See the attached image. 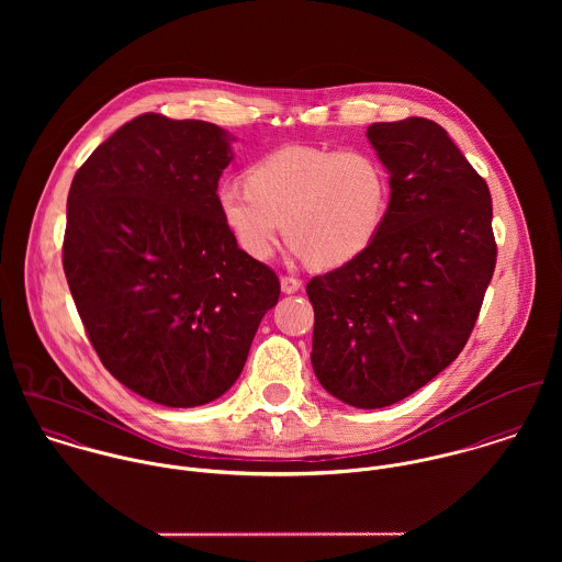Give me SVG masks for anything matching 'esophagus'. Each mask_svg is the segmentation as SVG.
<instances>
[{"instance_id": "34e87169", "label": "esophagus", "mask_w": 562, "mask_h": 562, "mask_svg": "<svg viewBox=\"0 0 562 562\" xmlns=\"http://www.w3.org/2000/svg\"><path fill=\"white\" fill-rule=\"evenodd\" d=\"M301 288H303L301 279H296V277H281V290H283V294H296Z\"/></svg>"}]
</instances>
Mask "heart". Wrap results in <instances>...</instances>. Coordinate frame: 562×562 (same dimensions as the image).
Segmentation results:
<instances>
[{
	"mask_svg": "<svg viewBox=\"0 0 562 562\" xmlns=\"http://www.w3.org/2000/svg\"><path fill=\"white\" fill-rule=\"evenodd\" d=\"M390 175L366 149L288 145L223 183L216 207L225 229L255 259H268L285 225L292 250L316 268H341L376 240L390 207Z\"/></svg>",
	"mask_w": 562,
	"mask_h": 562,
	"instance_id": "obj_1",
	"label": "heart"
}]
</instances>
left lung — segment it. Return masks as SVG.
<instances>
[{
	"instance_id": "obj_1",
	"label": "left lung",
	"mask_w": 562,
	"mask_h": 562,
	"mask_svg": "<svg viewBox=\"0 0 562 562\" xmlns=\"http://www.w3.org/2000/svg\"><path fill=\"white\" fill-rule=\"evenodd\" d=\"M390 172L372 246L314 277L312 366L357 408L404 401L463 350L495 268L491 194L448 132L408 116L366 132Z\"/></svg>"
}]
</instances>
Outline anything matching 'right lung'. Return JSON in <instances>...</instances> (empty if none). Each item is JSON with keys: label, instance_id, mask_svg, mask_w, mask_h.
I'll list each match as a JSON object with an SVG mask.
<instances>
[{"label": "right lung", "instance_id": "add662e5", "mask_svg": "<svg viewBox=\"0 0 562 562\" xmlns=\"http://www.w3.org/2000/svg\"><path fill=\"white\" fill-rule=\"evenodd\" d=\"M234 140L149 112L101 143L69 190L63 263L90 344L119 383L172 408L232 390L281 294L216 207Z\"/></svg>", "mask_w": 562, "mask_h": 562}]
</instances>
